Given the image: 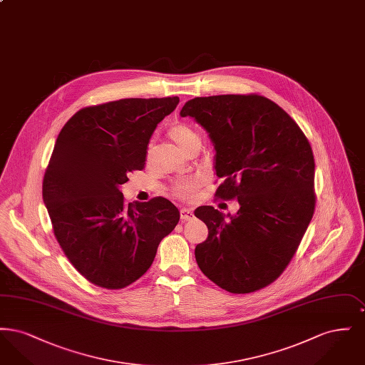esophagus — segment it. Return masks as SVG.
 Segmentation results:
<instances>
[{
  "label": "esophagus",
  "mask_w": 365,
  "mask_h": 365,
  "mask_svg": "<svg viewBox=\"0 0 365 365\" xmlns=\"http://www.w3.org/2000/svg\"><path fill=\"white\" fill-rule=\"evenodd\" d=\"M192 217H194V215H192V210H191V209H180V219H182V222H187V220H191Z\"/></svg>",
  "instance_id": "34e87169"
}]
</instances>
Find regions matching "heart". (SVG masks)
I'll return each mask as SVG.
<instances>
[{
    "label": "heart",
    "mask_w": 365,
    "mask_h": 365,
    "mask_svg": "<svg viewBox=\"0 0 365 365\" xmlns=\"http://www.w3.org/2000/svg\"><path fill=\"white\" fill-rule=\"evenodd\" d=\"M170 138L185 155L194 146H201L200 134L186 123H176L170 128ZM197 187V182H183L178 186V194L180 197L190 195Z\"/></svg>",
    "instance_id": "b5f03b06"
}]
</instances>
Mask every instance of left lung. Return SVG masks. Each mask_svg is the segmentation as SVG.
Instances as JSON below:
<instances>
[{
    "label": "left lung",
    "instance_id": "1",
    "mask_svg": "<svg viewBox=\"0 0 365 365\" xmlns=\"http://www.w3.org/2000/svg\"><path fill=\"white\" fill-rule=\"evenodd\" d=\"M180 116L208 133L222 180L216 195L240 204L235 215L194 210L209 231L195 246L197 264L230 293L260 290L284 271L312 220L311 145L279 105L256 94L197 97Z\"/></svg>",
    "mask_w": 365,
    "mask_h": 365
}]
</instances>
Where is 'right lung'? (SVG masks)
Listing matches in <instances>:
<instances>
[{"label":"right lung","mask_w":365,"mask_h":365,"mask_svg":"<svg viewBox=\"0 0 365 365\" xmlns=\"http://www.w3.org/2000/svg\"><path fill=\"white\" fill-rule=\"evenodd\" d=\"M178 97L124 98L83 108L61 128L42 197L57 242L85 278L123 289L152 265L158 243L179 222L171 201L125 204L122 185L145 165L157 124Z\"/></svg>","instance_id":"obj_1"}]
</instances>
